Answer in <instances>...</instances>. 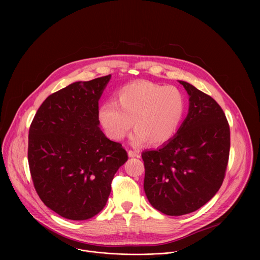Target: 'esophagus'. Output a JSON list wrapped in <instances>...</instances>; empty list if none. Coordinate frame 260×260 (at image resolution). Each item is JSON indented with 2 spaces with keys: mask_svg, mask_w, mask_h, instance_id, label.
Masks as SVG:
<instances>
[{
  "mask_svg": "<svg viewBox=\"0 0 260 260\" xmlns=\"http://www.w3.org/2000/svg\"><path fill=\"white\" fill-rule=\"evenodd\" d=\"M128 155H129V157H137V158L140 157V153L137 150H129Z\"/></svg>",
  "mask_w": 260,
  "mask_h": 260,
  "instance_id": "1",
  "label": "esophagus"
}]
</instances>
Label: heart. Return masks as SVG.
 <instances>
[{"mask_svg": "<svg viewBox=\"0 0 260 260\" xmlns=\"http://www.w3.org/2000/svg\"><path fill=\"white\" fill-rule=\"evenodd\" d=\"M184 111L185 99L178 88L135 81L119 90L118 103L104 102L98 118L113 140L125 138L134 122V143L146 140L150 145H161L174 136Z\"/></svg>", "mask_w": 260, "mask_h": 260, "instance_id": "heart-1", "label": "heart"}]
</instances>
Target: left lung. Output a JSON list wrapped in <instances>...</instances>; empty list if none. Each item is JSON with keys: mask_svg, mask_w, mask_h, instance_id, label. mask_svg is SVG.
Segmentation results:
<instances>
[{"mask_svg": "<svg viewBox=\"0 0 260 260\" xmlns=\"http://www.w3.org/2000/svg\"><path fill=\"white\" fill-rule=\"evenodd\" d=\"M179 83L189 95L185 120L167 143L142 153L149 202L170 216L191 213L216 194L230 149L229 124L219 104L193 85Z\"/></svg>", "mask_w": 260, "mask_h": 260, "instance_id": "1", "label": "left lung"}]
</instances>
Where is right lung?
<instances>
[{
  "instance_id": "1",
  "label": "right lung",
  "mask_w": 260,
  "mask_h": 260,
  "mask_svg": "<svg viewBox=\"0 0 260 260\" xmlns=\"http://www.w3.org/2000/svg\"><path fill=\"white\" fill-rule=\"evenodd\" d=\"M111 75L50 95L29 130L28 161L44 204L70 220H86L106 205L126 150L99 128V99Z\"/></svg>"
}]
</instances>
